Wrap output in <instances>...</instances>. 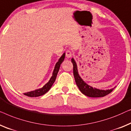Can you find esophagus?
Here are the masks:
<instances>
[{
  "label": "esophagus",
  "mask_w": 131,
  "mask_h": 131,
  "mask_svg": "<svg viewBox=\"0 0 131 131\" xmlns=\"http://www.w3.org/2000/svg\"><path fill=\"white\" fill-rule=\"evenodd\" d=\"M65 55H66V57L67 58H70L72 56V53L71 51L69 50H68L66 51V53H65Z\"/></svg>",
  "instance_id": "esophagus-1"
}]
</instances>
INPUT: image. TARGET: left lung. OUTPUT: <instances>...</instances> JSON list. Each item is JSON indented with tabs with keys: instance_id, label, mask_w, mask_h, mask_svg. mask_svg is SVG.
<instances>
[{
	"instance_id": "obj_1",
	"label": "left lung",
	"mask_w": 131,
	"mask_h": 131,
	"mask_svg": "<svg viewBox=\"0 0 131 131\" xmlns=\"http://www.w3.org/2000/svg\"><path fill=\"white\" fill-rule=\"evenodd\" d=\"M72 63H73V73L74 75V78L76 84L79 88L81 92L84 95L90 97H104L106 95L111 93L114 88L110 90H103L97 89L95 88H93L91 86L86 84L78 74L77 65L75 60L72 58L71 59Z\"/></svg>"
}]
</instances>
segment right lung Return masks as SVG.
I'll list each match as a JSON object with an SVG mask.
<instances>
[{"label": "right lung", "mask_w": 131, "mask_h": 131, "mask_svg": "<svg viewBox=\"0 0 131 131\" xmlns=\"http://www.w3.org/2000/svg\"><path fill=\"white\" fill-rule=\"evenodd\" d=\"M65 53H64L62 56L60 57V58L59 59V61L57 62L56 65H55L54 71H53V75L52 77H51V78L50 79L49 81L47 82V83L44 85L43 87L40 89L38 90H36L35 91H30V92H28V93H24V94L27 95L28 97H38L40 96V95H42L43 94H45L47 93V92L49 91V90L50 89L51 86L53 85V83H54L55 80H56L57 75H58V73L59 72V70L60 66L61 63L63 62L64 60V59H65Z\"/></svg>", "instance_id": "obj_1"}]
</instances>
